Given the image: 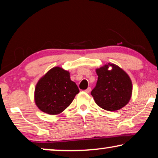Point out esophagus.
Returning a JSON list of instances; mask_svg holds the SVG:
<instances>
[{"instance_id": "obj_1", "label": "esophagus", "mask_w": 158, "mask_h": 158, "mask_svg": "<svg viewBox=\"0 0 158 158\" xmlns=\"http://www.w3.org/2000/svg\"><path fill=\"white\" fill-rule=\"evenodd\" d=\"M90 90H91V88H90V87H88V88H87V89L85 90V91L86 93H90Z\"/></svg>"}]
</instances>
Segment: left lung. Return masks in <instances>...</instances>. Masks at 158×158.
I'll return each mask as SVG.
<instances>
[{
    "label": "left lung",
    "mask_w": 158,
    "mask_h": 158,
    "mask_svg": "<svg viewBox=\"0 0 158 158\" xmlns=\"http://www.w3.org/2000/svg\"><path fill=\"white\" fill-rule=\"evenodd\" d=\"M111 66L112 69L108 70ZM98 81L91 91L96 104L109 111H117L129 103L132 92L130 77L114 64H105L96 69Z\"/></svg>",
    "instance_id": "8db88e82"
}]
</instances>
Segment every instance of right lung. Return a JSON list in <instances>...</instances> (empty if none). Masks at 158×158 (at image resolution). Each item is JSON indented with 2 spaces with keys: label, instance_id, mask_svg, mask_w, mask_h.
Instances as JSON below:
<instances>
[{
  "label": "right lung",
  "instance_id": "obj_1",
  "mask_svg": "<svg viewBox=\"0 0 158 158\" xmlns=\"http://www.w3.org/2000/svg\"><path fill=\"white\" fill-rule=\"evenodd\" d=\"M78 93L77 85L70 80V73L55 67L38 81L34 100L41 111L56 115L66 109Z\"/></svg>",
  "mask_w": 158,
  "mask_h": 158
}]
</instances>
